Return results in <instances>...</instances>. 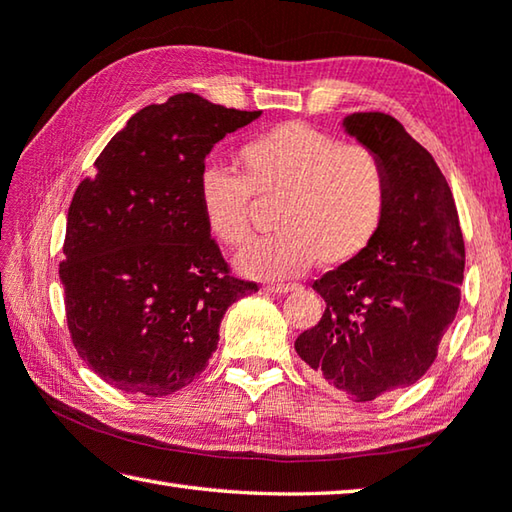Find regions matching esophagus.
I'll use <instances>...</instances> for the list:
<instances>
[{
  "instance_id": "esophagus-1",
  "label": "esophagus",
  "mask_w": 512,
  "mask_h": 512,
  "mask_svg": "<svg viewBox=\"0 0 512 512\" xmlns=\"http://www.w3.org/2000/svg\"><path fill=\"white\" fill-rule=\"evenodd\" d=\"M297 286H290V284H268L264 290L266 293H277V295H286V293H293Z\"/></svg>"
}]
</instances>
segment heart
Returning a JSON list of instances; mask_svg holds the SVG:
<instances>
[{
    "mask_svg": "<svg viewBox=\"0 0 512 512\" xmlns=\"http://www.w3.org/2000/svg\"><path fill=\"white\" fill-rule=\"evenodd\" d=\"M244 175L208 162L197 177L199 206L210 235L228 246L250 235L253 195L275 199L273 228L235 255V268L253 279H293L317 259L353 262L375 242L388 206L382 159L364 144H339L324 130L288 122L242 148Z\"/></svg>",
    "mask_w": 512,
    "mask_h": 512,
    "instance_id": "1",
    "label": "heart"
}]
</instances>
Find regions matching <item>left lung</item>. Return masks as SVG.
Returning <instances> with one entry per match:
<instances>
[{
    "mask_svg": "<svg viewBox=\"0 0 512 512\" xmlns=\"http://www.w3.org/2000/svg\"><path fill=\"white\" fill-rule=\"evenodd\" d=\"M342 126L382 159L388 206L366 253L313 284L326 310L295 350L324 384L353 402H373L433 366L457 315L466 253L433 155L386 113H353Z\"/></svg>",
    "mask_w": 512,
    "mask_h": 512,
    "instance_id": "obj_1",
    "label": "left lung"
}]
</instances>
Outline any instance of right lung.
<instances>
[{"label":"right lung","instance_id":"add662e5","mask_svg":"<svg viewBox=\"0 0 512 512\" xmlns=\"http://www.w3.org/2000/svg\"><path fill=\"white\" fill-rule=\"evenodd\" d=\"M257 117L173 95L130 117L77 186L59 279L70 339L106 384L148 397L188 386L228 306L257 290L230 275L197 195L206 155Z\"/></svg>","mask_w":512,"mask_h":512}]
</instances>
